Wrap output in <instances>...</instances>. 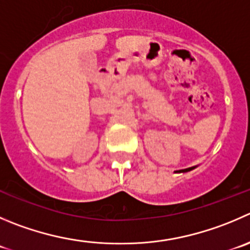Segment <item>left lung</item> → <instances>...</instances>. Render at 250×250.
Returning <instances> with one entry per match:
<instances>
[{"instance_id": "obj_1", "label": "left lung", "mask_w": 250, "mask_h": 250, "mask_svg": "<svg viewBox=\"0 0 250 250\" xmlns=\"http://www.w3.org/2000/svg\"><path fill=\"white\" fill-rule=\"evenodd\" d=\"M195 168H196V166H195V167H190V168H185V169H180V170H177V172H175V173H187V172H190V170L195 169Z\"/></svg>"}]
</instances>
